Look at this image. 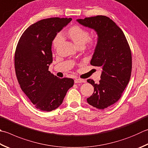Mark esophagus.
<instances>
[{
    "label": "esophagus",
    "mask_w": 148,
    "mask_h": 148,
    "mask_svg": "<svg viewBox=\"0 0 148 148\" xmlns=\"http://www.w3.org/2000/svg\"><path fill=\"white\" fill-rule=\"evenodd\" d=\"M74 81H75V83H81V82H85L86 80L81 79H75Z\"/></svg>",
    "instance_id": "esophagus-1"
}]
</instances>
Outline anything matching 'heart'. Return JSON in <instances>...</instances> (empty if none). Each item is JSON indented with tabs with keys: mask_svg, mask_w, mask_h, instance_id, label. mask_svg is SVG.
Here are the masks:
<instances>
[{
	"mask_svg": "<svg viewBox=\"0 0 148 148\" xmlns=\"http://www.w3.org/2000/svg\"><path fill=\"white\" fill-rule=\"evenodd\" d=\"M66 35L69 39L73 41V42L77 48H79L80 46L84 47L85 46V44L87 43V42L90 46H93L95 43L93 40H89V38H90V32L81 26H78V25H75V26L69 27L67 31ZM62 40V36L60 34H58L53 40V48L55 49L58 48Z\"/></svg>",
	"mask_w": 148,
	"mask_h": 148,
	"instance_id": "b5f03b06",
	"label": "heart"
}]
</instances>
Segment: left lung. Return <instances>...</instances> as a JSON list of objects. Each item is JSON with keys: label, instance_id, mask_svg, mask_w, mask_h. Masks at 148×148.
I'll return each mask as SVG.
<instances>
[{"label": "left lung", "instance_id": "1", "mask_svg": "<svg viewBox=\"0 0 148 148\" xmlns=\"http://www.w3.org/2000/svg\"><path fill=\"white\" fill-rule=\"evenodd\" d=\"M83 26L93 29L97 43L90 64L102 68L101 80L95 84L92 95L87 99L90 105L104 110L119 100L130 81L132 69V53L123 32L106 16L98 15L77 19Z\"/></svg>", "mask_w": 148, "mask_h": 148}]
</instances>
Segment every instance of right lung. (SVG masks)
<instances>
[{
    "label": "right lung",
    "mask_w": 148,
    "mask_h": 148,
    "mask_svg": "<svg viewBox=\"0 0 148 148\" xmlns=\"http://www.w3.org/2000/svg\"><path fill=\"white\" fill-rule=\"evenodd\" d=\"M71 18L43 19L27 27L15 53L16 76L22 90L36 108L51 111L59 107L74 84L69 78L60 79L48 71L53 62L52 42Z\"/></svg>",
    "instance_id": "right-lung-1"
}]
</instances>
